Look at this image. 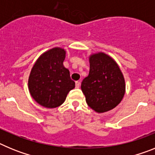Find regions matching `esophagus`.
<instances>
[{"mask_svg":"<svg viewBox=\"0 0 155 155\" xmlns=\"http://www.w3.org/2000/svg\"><path fill=\"white\" fill-rule=\"evenodd\" d=\"M80 85H81L80 81H78L75 82V86H76V87H80Z\"/></svg>","mask_w":155,"mask_h":155,"instance_id":"1","label":"esophagus"}]
</instances>
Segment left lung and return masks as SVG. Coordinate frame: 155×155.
<instances>
[{"mask_svg": "<svg viewBox=\"0 0 155 155\" xmlns=\"http://www.w3.org/2000/svg\"><path fill=\"white\" fill-rule=\"evenodd\" d=\"M88 76L81 82L87 105L97 113H105L119 105L125 94V81L119 66L103 53L89 58Z\"/></svg>", "mask_w": 155, "mask_h": 155, "instance_id": "8db88e82", "label": "left lung"}]
</instances>
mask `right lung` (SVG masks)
Instances as JSON below:
<instances>
[{
	"instance_id": "right-lung-1",
	"label": "right lung",
	"mask_w": 155,
	"mask_h": 155,
	"mask_svg": "<svg viewBox=\"0 0 155 155\" xmlns=\"http://www.w3.org/2000/svg\"><path fill=\"white\" fill-rule=\"evenodd\" d=\"M66 52L53 48L39 57L28 78V89L36 102L46 108H56L64 103L68 92L75 87L69 70L63 62Z\"/></svg>"
}]
</instances>
